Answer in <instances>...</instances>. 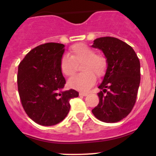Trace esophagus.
Here are the masks:
<instances>
[{"label": "esophagus", "mask_w": 156, "mask_h": 156, "mask_svg": "<svg viewBox=\"0 0 156 156\" xmlns=\"http://www.w3.org/2000/svg\"><path fill=\"white\" fill-rule=\"evenodd\" d=\"M88 94L87 93H85V92H80V96H83V97H85V96H87Z\"/></svg>", "instance_id": "obj_1"}]
</instances>
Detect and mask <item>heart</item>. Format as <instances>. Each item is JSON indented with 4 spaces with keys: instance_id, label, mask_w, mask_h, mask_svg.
<instances>
[{
    "instance_id": "heart-1",
    "label": "heart",
    "mask_w": 156,
    "mask_h": 156,
    "mask_svg": "<svg viewBox=\"0 0 156 156\" xmlns=\"http://www.w3.org/2000/svg\"><path fill=\"white\" fill-rule=\"evenodd\" d=\"M83 62L82 73L69 80L71 88L87 91L96 82L97 76H102L108 67V60L102 54H97L94 48L84 44H76L69 49V56L63 55L60 60V69L66 76H71L76 72V64Z\"/></svg>"
}]
</instances>
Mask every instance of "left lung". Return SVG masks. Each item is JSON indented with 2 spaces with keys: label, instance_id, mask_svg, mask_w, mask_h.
<instances>
[{
  "label": "left lung",
  "instance_id": "obj_1",
  "mask_svg": "<svg viewBox=\"0 0 156 156\" xmlns=\"http://www.w3.org/2000/svg\"><path fill=\"white\" fill-rule=\"evenodd\" d=\"M92 48L104 53L108 67L98 88L99 103L92 113L105 122H116L131 112L140 81V61L131 47L115 38L94 40Z\"/></svg>",
  "mask_w": 156,
  "mask_h": 156
}]
</instances>
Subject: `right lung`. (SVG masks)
Returning a JSON list of instances; mask_svg holds the SVG:
<instances>
[{
  "mask_svg": "<svg viewBox=\"0 0 156 156\" xmlns=\"http://www.w3.org/2000/svg\"><path fill=\"white\" fill-rule=\"evenodd\" d=\"M65 45L47 43L30 51L18 69V90L25 112L42 126L59 123L68 115L75 90L62 91L66 80L60 69Z\"/></svg>",
  "mask_w": 156,
  "mask_h": 156,
  "instance_id": "obj_1",
  "label": "right lung"
}]
</instances>
